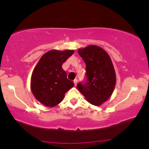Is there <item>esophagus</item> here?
<instances>
[{
	"mask_svg": "<svg viewBox=\"0 0 149 149\" xmlns=\"http://www.w3.org/2000/svg\"><path fill=\"white\" fill-rule=\"evenodd\" d=\"M73 82H74V85H77V82H78V80L75 79L74 80H73Z\"/></svg>",
	"mask_w": 149,
	"mask_h": 149,
	"instance_id": "esophagus-1",
	"label": "esophagus"
}]
</instances>
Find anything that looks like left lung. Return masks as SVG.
Here are the masks:
<instances>
[{
	"instance_id": "obj_1",
	"label": "left lung",
	"mask_w": 149,
	"mask_h": 149,
	"mask_svg": "<svg viewBox=\"0 0 149 149\" xmlns=\"http://www.w3.org/2000/svg\"><path fill=\"white\" fill-rule=\"evenodd\" d=\"M86 64V80L77 88L87 101L95 105L106 101L113 92L116 75L110 56L103 48L91 45L78 50Z\"/></svg>"
}]
</instances>
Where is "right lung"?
Here are the masks:
<instances>
[{
  "mask_svg": "<svg viewBox=\"0 0 149 149\" xmlns=\"http://www.w3.org/2000/svg\"><path fill=\"white\" fill-rule=\"evenodd\" d=\"M74 51L51 50L43 55L31 77V90L37 100L48 107H54L63 100L64 94L74 86L62 69V64Z\"/></svg>",
  "mask_w": 149,
  "mask_h": 149,
  "instance_id": "obj_1",
  "label": "right lung"
}]
</instances>
